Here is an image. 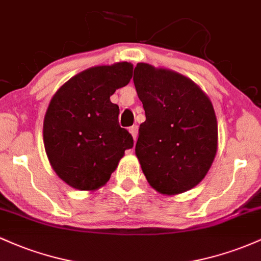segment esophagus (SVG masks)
I'll return each mask as SVG.
<instances>
[{"instance_id": "esophagus-1", "label": "esophagus", "mask_w": 261, "mask_h": 261, "mask_svg": "<svg viewBox=\"0 0 261 261\" xmlns=\"http://www.w3.org/2000/svg\"><path fill=\"white\" fill-rule=\"evenodd\" d=\"M128 131H130V134H131V135H133V137H134V140H135V141H136V137H137V133H139V128H137V126H136V125L131 126V127H130V128H128Z\"/></svg>"}]
</instances>
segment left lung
Segmentation results:
<instances>
[{
  "mask_svg": "<svg viewBox=\"0 0 261 261\" xmlns=\"http://www.w3.org/2000/svg\"><path fill=\"white\" fill-rule=\"evenodd\" d=\"M134 84L145 109L135 152L148 183L162 194L204 178L217 153L218 126L210 98L192 80L139 63Z\"/></svg>",
  "mask_w": 261,
  "mask_h": 261,
  "instance_id": "8db88e82",
  "label": "left lung"
}]
</instances>
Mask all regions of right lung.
<instances>
[{
	"label": "right lung",
	"instance_id": "right-lung-1",
	"mask_svg": "<svg viewBox=\"0 0 261 261\" xmlns=\"http://www.w3.org/2000/svg\"><path fill=\"white\" fill-rule=\"evenodd\" d=\"M133 78L127 62L76 74L54 94L44 116L43 140L51 167L65 183L93 191L109 181L134 139L119 125L116 89Z\"/></svg>",
	"mask_w": 261,
	"mask_h": 261
}]
</instances>
